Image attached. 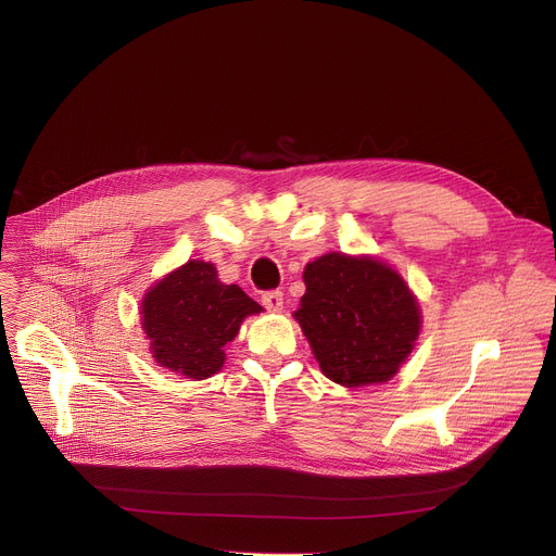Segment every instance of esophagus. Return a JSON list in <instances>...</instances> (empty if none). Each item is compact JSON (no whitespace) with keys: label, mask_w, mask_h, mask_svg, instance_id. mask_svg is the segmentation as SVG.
<instances>
[{"label":"esophagus","mask_w":556,"mask_h":556,"mask_svg":"<svg viewBox=\"0 0 556 556\" xmlns=\"http://www.w3.org/2000/svg\"><path fill=\"white\" fill-rule=\"evenodd\" d=\"M262 304L268 308V311H281L283 308V292L279 290H268L262 294Z\"/></svg>","instance_id":"34e87169"}]
</instances>
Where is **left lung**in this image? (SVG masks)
Returning <instances> with one entry per match:
<instances>
[{
    "mask_svg": "<svg viewBox=\"0 0 556 556\" xmlns=\"http://www.w3.org/2000/svg\"><path fill=\"white\" fill-rule=\"evenodd\" d=\"M306 294L294 319L328 379L359 388L388 381L419 337V306L403 279L370 257L341 252L304 270Z\"/></svg>",
    "mask_w": 556,
    "mask_h": 556,
    "instance_id": "1",
    "label": "left lung"
}]
</instances>
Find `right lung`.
Returning <instances> with one entry per match:
<instances>
[{"label":"right lung","instance_id":"add662e5","mask_svg":"<svg viewBox=\"0 0 556 556\" xmlns=\"http://www.w3.org/2000/svg\"><path fill=\"white\" fill-rule=\"evenodd\" d=\"M262 313L239 286H226L206 262H188L150 288L141 304V326L160 366L188 379L222 370L224 345L243 317Z\"/></svg>","mask_w":556,"mask_h":556}]
</instances>
